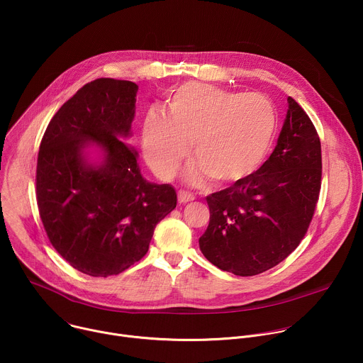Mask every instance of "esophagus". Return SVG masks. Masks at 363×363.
I'll return each mask as SVG.
<instances>
[{"mask_svg": "<svg viewBox=\"0 0 363 363\" xmlns=\"http://www.w3.org/2000/svg\"><path fill=\"white\" fill-rule=\"evenodd\" d=\"M178 201H179V203L191 202V201H194V195L189 194V192H186V191H179V192H178Z\"/></svg>", "mask_w": 363, "mask_h": 363, "instance_id": "34e87169", "label": "esophagus"}]
</instances>
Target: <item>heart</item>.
<instances>
[{
	"label": "heart",
	"instance_id": "obj_1",
	"mask_svg": "<svg viewBox=\"0 0 363 363\" xmlns=\"http://www.w3.org/2000/svg\"><path fill=\"white\" fill-rule=\"evenodd\" d=\"M277 126L272 103L260 94L230 91L188 82L167 94L165 113L149 112L142 125V147L155 174L177 175L191 142L196 160L188 179L217 185L244 179L262 162Z\"/></svg>",
	"mask_w": 363,
	"mask_h": 363
}]
</instances>
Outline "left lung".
<instances>
[{
    "label": "left lung",
    "mask_w": 363,
    "mask_h": 363,
    "mask_svg": "<svg viewBox=\"0 0 363 363\" xmlns=\"http://www.w3.org/2000/svg\"><path fill=\"white\" fill-rule=\"evenodd\" d=\"M287 113L270 158L255 172L206 196L205 258L235 276L260 274L291 254L313 218L322 179L319 135L298 103Z\"/></svg>",
    "instance_id": "obj_1"
}]
</instances>
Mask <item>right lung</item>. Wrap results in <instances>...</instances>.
Listing matches in <instances>:
<instances>
[{
    "label": "right lung",
    "mask_w": 363,
    "mask_h": 363,
    "mask_svg": "<svg viewBox=\"0 0 363 363\" xmlns=\"http://www.w3.org/2000/svg\"><path fill=\"white\" fill-rule=\"evenodd\" d=\"M138 84L97 79L50 121L37 160V205L47 237L76 270L119 274L147 252L177 206L169 184L146 181L132 136Z\"/></svg>",
    "instance_id": "obj_1"
}]
</instances>
